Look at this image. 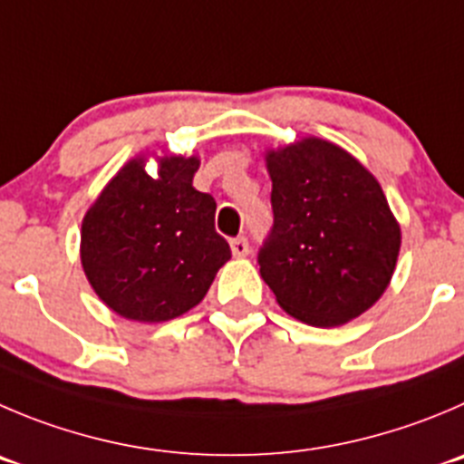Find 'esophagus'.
I'll return each mask as SVG.
<instances>
[{
    "instance_id": "34e87169",
    "label": "esophagus",
    "mask_w": 464,
    "mask_h": 464,
    "mask_svg": "<svg viewBox=\"0 0 464 464\" xmlns=\"http://www.w3.org/2000/svg\"><path fill=\"white\" fill-rule=\"evenodd\" d=\"M229 248H232V255H235V257H246V255L250 253V246L246 237H237V239L229 241Z\"/></svg>"
}]
</instances>
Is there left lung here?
<instances>
[{
  "label": "left lung",
  "instance_id": "obj_1",
  "mask_svg": "<svg viewBox=\"0 0 464 464\" xmlns=\"http://www.w3.org/2000/svg\"><path fill=\"white\" fill-rule=\"evenodd\" d=\"M273 229L259 273L286 314L316 328L348 324L385 294L401 225L378 179L316 136L266 150Z\"/></svg>",
  "mask_w": 464,
  "mask_h": 464
}]
</instances>
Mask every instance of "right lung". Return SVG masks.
Instances as JSON below:
<instances>
[{
  "mask_svg": "<svg viewBox=\"0 0 464 464\" xmlns=\"http://www.w3.org/2000/svg\"><path fill=\"white\" fill-rule=\"evenodd\" d=\"M130 161L109 179L82 220V268L97 298L140 324L182 316L205 298L218 268L232 257L214 229L216 200L193 187L198 157Z\"/></svg>",
  "mask_w": 464,
  "mask_h": 464,
  "instance_id": "1",
  "label": "right lung"
}]
</instances>
